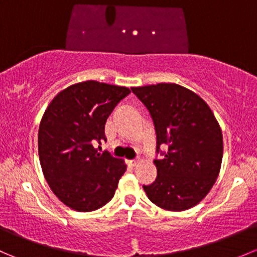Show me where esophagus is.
<instances>
[{
    "mask_svg": "<svg viewBox=\"0 0 257 257\" xmlns=\"http://www.w3.org/2000/svg\"><path fill=\"white\" fill-rule=\"evenodd\" d=\"M129 164L132 165V167H137V165L139 164V159H134V160H129Z\"/></svg>",
    "mask_w": 257,
    "mask_h": 257,
    "instance_id": "obj_1",
    "label": "esophagus"
}]
</instances>
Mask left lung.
<instances>
[{"instance_id":"obj_1","label":"left lung","mask_w":257,"mask_h":257,"mask_svg":"<svg viewBox=\"0 0 257 257\" xmlns=\"http://www.w3.org/2000/svg\"><path fill=\"white\" fill-rule=\"evenodd\" d=\"M154 121L157 179L143 185L159 208L183 211L200 203L215 184L222 160V133L214 113L196 93L175 83L132 88Z\"/></svg>"}]
</instances>
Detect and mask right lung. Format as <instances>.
I'll return each instance as SVG.
<instances>
[{"mask_svg":"<svg viewBox=\"0 0 257 257\" xmlns=\"http://www.w3.org/2000/svg\"><path fill=\"white\" fill-rule=\"evenodd\" d=\"M129 93L126 87L85 80L59 92L43 114L41 167L54 195L71 209L93 211L112 200L126 165L93 144L105 141V121Z\"/></svg>","mask_w":257,"mask_h":257,"instance_id":"obj_1","label":"right lung"}]
</instances>
